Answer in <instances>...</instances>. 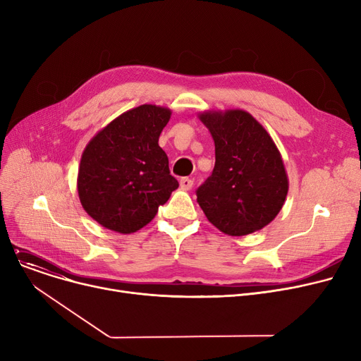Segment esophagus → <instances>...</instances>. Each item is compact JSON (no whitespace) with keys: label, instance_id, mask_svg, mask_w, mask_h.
Returning <instances> with one entry per match:
<instances>
[{"label":"esophagus","instance_id":"obj_1","mask_svg":"<svg viewBox=\"0 0 361 361\" xmlns=\"http://www.w3.org/2000/svg\"><path fill=\"white\" fill-rule=\"evenodd\" d=\"M180 187L183 188V190H190V188L193 187V180L188 178V177H184L180 180Z\"/></svg>","mask_w":361,"mask_h":361}]
</instances>
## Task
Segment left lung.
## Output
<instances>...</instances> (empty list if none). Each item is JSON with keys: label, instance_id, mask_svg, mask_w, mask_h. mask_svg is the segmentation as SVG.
Instances as JSON below:
<instances>
[{"label": "left lung", "instance_id": "obj_1", "mask_svg": "<svg viewBox=\"0 0 361 361\" xmlns=\"http://www.w3.org/2000/svg\"><path fill=\"white\" fill-rule=\"evenodd\" d=\"M215 143L212 176L197 188L207 221L231 237L271 224L286 203L288 176L271 135L244 109L199 112Z\"/></svg>", "mask_w": 361, "mask_h": 361}]
</instances>
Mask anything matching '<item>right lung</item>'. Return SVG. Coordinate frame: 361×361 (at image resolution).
Instances as JSON below:
<instances>
[{"instance_id": "add662e5", "label": "right lung", "mask_w": 361, "mask_h": 361, "mask_svg": "<svg viewBox=\"0 0 361 361\" xmlns=\"http://www.w3.org/2000/svg\"><path fill=\"white\" fill-rule=\"evenodd\" d=\"M171 109L145 104L112 120L86 145L78 193L87 215L104 228L136 233L178 188L158 145Z\"/></svg>"}]
</instances>
